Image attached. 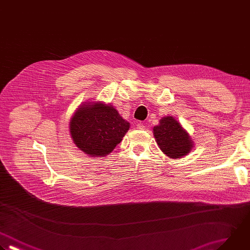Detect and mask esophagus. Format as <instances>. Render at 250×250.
<instances>
[{"mask_svg": "<svg viewBox=\"0 0 250 250\" xmlns=\"http://www.w3.org/2000/svg\"><path fill=\"white\" fill-rule=\"evenodd\" d=\"M137 129L138 130H145L146 126L143 123H139V124H137Z\"/></svg>", "mask_w": 250, "mask_h": 250, "instance_id": "1", "label": "esophagus"}]
</instances>
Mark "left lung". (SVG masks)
I'll return each mask as SVG.
<instances>
[{"label":"left lung","mask_w":250,"mask_h":250,"mask_svg":"<svg viewBox=\"0 0 250 250\" xmlns=\"http://www.w3.org/2000/svg\"><path fill=\"white\" fill-rule=\"evenodd\" d=\"M152 132L159 148L170 158H182L193 148L189 134L173 116L161 118Z\"/></svg>","instance_id":"1"}]
</instances>
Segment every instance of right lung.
<instances>
[{"mask_svg":"<svg viewBox=\"0 0 250 250\" xmlns=\"http://www.w3.org/2000/svg\"><path fill=\"white\" fill-rule=\"evenodd\" d=\"M130 128L110 104L82 103L69 122V132L76 146L90 157H105L122 141Z\"/></svg>","mask_w":250,"mask_h":250,"instance_id":"add662e5","label":"right lung"}]
</instances>
